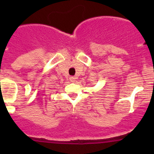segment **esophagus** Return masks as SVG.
I'll return each instance as SVG.
<instances>
[{
	"label": "esophagus",
	"mask_w": 154,
	"mask_h": 154,
	"mask_svg": "<svg viewBox=\"0 0 154 154\" xmlns=\"http://www.w3.org/2000/svg\"><path fill=\"white\" fill-rule=\"evenodd\" d=\"M69 80L71 82H74L76 80V77H74V76H71V77H69Z\"/></svg>",
	"instance_id": "obj_1"
}]
</instances>
